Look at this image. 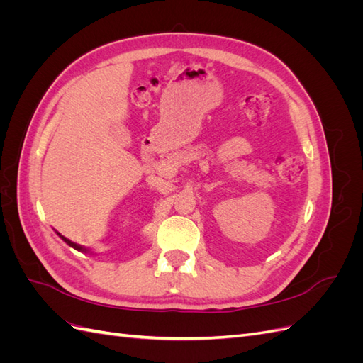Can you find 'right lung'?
Instances as JSON below:
<instances>
[{
	"label": "right lung",
	"instance_id": "obj_1",
	"mask_svg": "<svg viewBox=\"0 0 363 363\" xmlns=\"http://www.w3.org/2000/svg\"><path fill=\"white\" fill-rule=\"evenodd\" d=\"M63 240H65V242H67L69 247H72V248H75V250H79V251H89V250H86L84 247H82V245H79V244H75V242H72V240H69V239H67V238H65V236H62L60 233H57Z\"/></svg>",
	"mask_w": 363,
	"mask_h": 363
}]
</instances>
